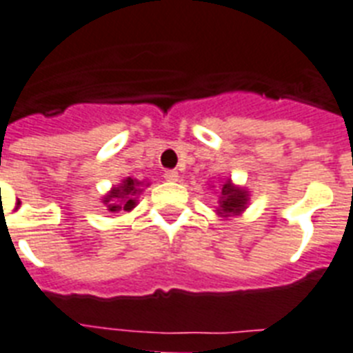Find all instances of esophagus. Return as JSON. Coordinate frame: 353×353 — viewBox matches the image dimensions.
<instances>
[{"mask_svg":"<svg viewBox=\"0 0 353 353\" xmlns=\"http://www.w3.org/2000/svg\"><path fill=\"white\" fill-rule=\"evenodd\" d=\"M164 179L168 180V182H176V180H179V171H174V170L165 171Z\"/></svg>","mask_w":353,"mask_h":353,"instance_id":"1","label":"esophagus"}]
</instances>
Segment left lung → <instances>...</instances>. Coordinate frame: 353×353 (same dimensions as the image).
I'll list each match as a JSON object with an SVG mask.
<instances>
[{"label": "left lung", "instance_id": "1", "mask_svg": "<svg viewBox=\"0 0 353 353\" xmlns=\"http://www.w3.org/2000/svg\"><path fill=\"white\" fill-rule=\"evenodd\" d=\"M249 196L250 194L245 188H238L231 179H227L225 182L220 183V189H218L216 214L222 218L238 216L249 205Z\"/></svg>", "mask_w": 353, "mask_h": 353}]
</instances>
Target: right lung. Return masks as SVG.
<instances>
[{
	"label": "right lung",
	"instance_id": "right-lung-1",
	"mask_svg": "<svg viewBox=\"0 0 353 353\" xmlns=\"http://www.w3.org/2000/svg\"><path fill=\"white\" fill-rule=\"evenodd\" d=\"M148 185H150V182H139L137 179L128 176V179L121 180L119 185H113L101 200H103V203L106 205V211L130 212L131 209L137 205V198H139V194L144 191L142 188H148Z\"/></svg>",
	"mask_w": 353,
	"mask_h": 353
}]
</instances>
